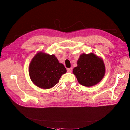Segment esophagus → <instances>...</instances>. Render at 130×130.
<instances>
[{"mask_svg":"<svg viewBox=\"0 0 130 130\" xmlns=\"http://www.w3.org/2000/svg\"><path fill=\"white\" fill-rule=\"evenodd\" d=\"M67 72L68 73H71L72 72V68H69L67 69Z\"/></svg>","mask_w":130,"mask_h":130,"instance_id":"esophagus-1","label":"esophagus"}]
</instances>
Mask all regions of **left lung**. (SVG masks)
<instances>
[{
	"label": "left lung",
	"instance_id": "obj_1",
	"mask_svg": "<svg viewBox=\"0 0 130 130\" xmlns=\"http://www.w3.org/2000/svg\"><path fill=\"white\" fill-rule=\"evenodd\" d=\"M77 66L73 69L78 83L86 87H91L99 83L105 74V66L101 58L91 53L80 55Z\"/></svg>",
	"mask_w": 130,
	"mask_h": 130
}]
</instances>
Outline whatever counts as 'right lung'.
<instances>
[{
  "instance_id": "1",
  "label": "right lung",
  "mask_w": 130,
  "mask_h": 130,
  "mask_svg": "<svg viewBox=\"0 0 130 130\" xmlns=\"http://www.w3.org/2000/svg\"><path fill=\"white\" fill-rule=\"evenodd\" d=\"M67 72L63 64L59 63L54 55L38 53L31 60L29 67L30 77L37 87L43 89L53 87Z\"/></svg>"
}]
</instances>
